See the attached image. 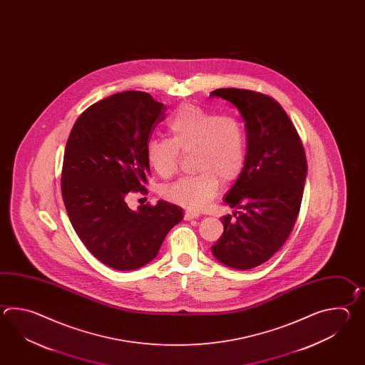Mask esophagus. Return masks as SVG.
<instances>
[{"label": "esophagus", "instance_id": "esophagus-1", "mask_svg": "<svg viewBox=\"0 0 365 365\" xmlns=\"http://www.w3.org/2000/svg\"><path fill=\"white\" fill-rule=\"evenodd\" d=\"M201 215L200 212H195V211H190V210H186L185 215H184V219L185 220H192V219H195V217H198Z\"/></svg>", "mask_w": 365, "mask_h": 365}]
</instances>
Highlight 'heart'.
Returning a JSON list of instances; mask_svg holds the SVG:
<instances>
[{
    "label": "heart",
    "instance_id": "1",
    "mask_svg": "<svg viewBox=\"0 0 365 365\" xmlns=\"http://www.w3.org/2000/svg\"><path fill=\"white\" fill-rule=\"evenodd\" d=\"M170 138H153L148 162L164 179L173 176L182 154L193 151V176L163 189L167 201L187 210L206 207L225 184L239 179L247 163V134L236 116L217 115L195 104H182L167 123Z\"/></svg>",
    "mask_w": 365,
    "mask_h": 365
}]
</instances>
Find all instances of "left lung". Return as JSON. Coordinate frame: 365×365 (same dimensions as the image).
I'll use <instances>...</instances> for the list:
<instances>
[{"label":"left lung","mask_w":365,"mask_h":365,"mask_svg":"<svg viewBox=\"0 0 365 365\" xmlns=\"http://www.w3.org/2000/svg\"><path fill=\"white\" fill-rule=\"evenodd\" d=\"M210 96L232 103L247 128V163L225 197L236 219L222 217L225 232L211 252L228 267L249 270L272 258L294 230L307 156L292 121L270 96L240 88H217Z\"/></svg>","instance_id":"8db88e82"}]
</instances>
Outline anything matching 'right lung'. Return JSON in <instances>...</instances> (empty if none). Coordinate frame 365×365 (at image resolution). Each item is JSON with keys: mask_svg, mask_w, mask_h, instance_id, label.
I'll list each match as a JSON object with an SVG mask.
<instances>
[{"mask_svg": "<svg viewBox=\"0 0 365 365\" xmlns=\"http://www.w3.org/2000/svg\"><path fill=\"white\" fill-rule=\"evenodd\" d=\"M165 106L143 91L98 101L78 117L66 142L61 192L78 237L115 270H135L155 258L182 209L158 201L129 209L130 192L148 193L146 146Z\"/></svg>", "mask_w": 365, "mask_h": 365, "instance_id": "1", "label": "right lung"}]
</instances>
